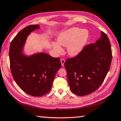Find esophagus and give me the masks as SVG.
I'll return each instance as SVG.
<instances>
[{
    "label": "esophagus",
    "mask_w": 121,
    "mask_h": 121,
    "mask_svg": "<svg viewBox=\"0 0 121 121\" xmlns=\"http://www.w3.org/2000/svg\"><path fill=\"white\" fill-rule=\"evenodd\" d=\"M60 61H61V65H62V66H63V65H64V63L65 62V60L63 59H61Z\"/></svg>",
    "instance_id": "obj_1"
}]
</instances>
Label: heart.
Listing matches in <instances>:
<instances>
[{
    "label": "heart",
    "instance_id": "1",
    "mask_svg": "<svg viewBox=\"0 0 121 121\" xmlns=\"http://www.w3.org/2000/svg\"><path fill=\"white\" fill-rule=\"evenodd\" d=\"M86 30H81L78 28L69 29L59 35L58 43L53 42L52 46L58 54L62 52L61 46L67 47V53L71 56H77L82 50L88 38Z\"/></svg>",
    "mask_w": 121,
    "mask_h": 121
}]
</instances>
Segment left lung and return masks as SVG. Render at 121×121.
Returning a JSON list of instances; mask_svg holds the SVG:
<instances>
[{"label":"left lung","instance_id":"8db88e82","mask_svg":"<svg viewBox=\"0 0 121 121\" xmlns=\"http://www.w3.org/2000/svg\"><path fill=\"white\" fill-rule=\"evenodd\" d=\"M111 45L103 31L95 44H90L65 63L71 91L84 96L93 92L103 82L112 62Z\"/></svg>","mask_w":121,"mask_h":121}]
</instances>
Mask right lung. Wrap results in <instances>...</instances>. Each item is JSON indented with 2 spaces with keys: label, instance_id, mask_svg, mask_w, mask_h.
I'll return each instance as SVG.
<instances>
[{
  "label": "right lung",
  "instance_id": "1",
  "mask_svg": "<svg viewBox=\"0 0 121 121\" xmlns=\"http://www.w3.org/2000/svg\"><path fill=\"white\" fill-rule=\"evenodd\" d=\"M39 28L30 25L21 30L11 42L9 52L14 79L24 92L34 97L44 95L50 91L56 73L61 67L60 59L46 53L30 56L22 53L29 35Z\"/></svg>",
  "mask_w": 121,
  "mask_h": 121
}]
</instances>
